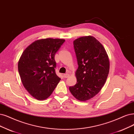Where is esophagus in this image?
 Returning <instances> with one entry per match:
<instances>
[{
	"instance_id": "34e87169",
	"label": "esophagus",
	"mask_w": 134,
	"mask_h": 134,
	"mask_svg": "<svg viewBox=\"0 0 134 134\" xmlns=\"http://www.w3.org/2000/svg\"><path fill=\"white\" fill-rule=\"evenodd\" d=\"M69 76H70V75H69L68 73H66V74H64V75H63V77L64 78H68Z\"/></svg>"
}]
</instances>
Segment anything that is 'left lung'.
<instances>
[{"label": "left lung", "mask_w": 134, "mask_h": 134, "mask_svg": "<svg viewBox=\"0 0 134 134\" xmlns=\"http://www.w3.org/2000/svg\"><path fill=\"white\" fill-rule=\"evenodd\" d=\"M78 67L76 71L77 83L70 87L77 100L91 99L104 85L109 72V59L105 49L94 37L85 36L73 41Z\"/></svg>", "instance_id": "1"}]
</instances>
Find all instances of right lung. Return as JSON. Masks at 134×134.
<instances>
[{
  "instance_id": "right-lung-1",
  "label": "right lung",
  "mask_w": 134,
  "mask_h": 134,
  "mask_svg": "<svg viewBox=\"0 0 134 134\" xmlns=\"http://www.w3.org/2000/svg\"><path fill=\"white\" fill-rule=\"evenodd\" d=\"M64 41L61 38L37 40L25 49L20 57L18 71L23 85L38 100L50 96L61 80L55 72L54 54Z\"/></svg>"
}]
</instances>
